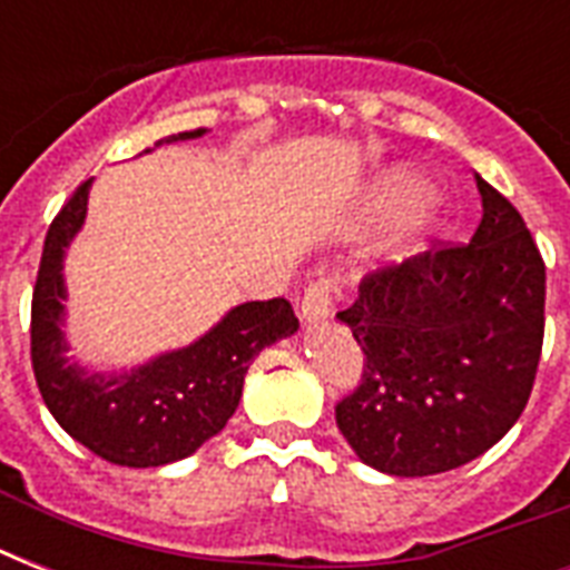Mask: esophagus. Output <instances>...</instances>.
<instances>
[{"label":"esophagus","instance_id":"1","mask_svg":"<svg viewBox=\"0 0 570 570\" xmlns=\"http://www.w3.org/2000/svg\"><path fill=\"white\" fill-rule=\"evenodd\" d=\"M340 293V275L337 272H320L313 277L311 284L304 286L302 295V320L304 322H316L325 320L331 313V304Z\"/></svg>","mask_w":570,"mask_h":570}]
</instances>
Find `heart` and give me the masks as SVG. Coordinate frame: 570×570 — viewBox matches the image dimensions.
Listing matches in <instances>:
<instances>
[{
	"mask_svg": "<svg viewBox=\"0 0 570 570\" xmlns=\"http://www.w3.org/2000/svg\"><path fill=\"white\" fill-rule=\"evenodd\" d=\"M411 191H414V180H411V177H393V180L381 189L379 204L384 206V209H387V206H396L402 204Z\"/></svg>",
	"mask_w": 570,
	"mask_h": 570,
	"instance_id": "heart-1",
	"label": "heart"
}]
</instances>
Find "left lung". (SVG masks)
<instances>
[{
    "mask_svg": "<svg viewBox=\"0 0 570 570\" xmlns=\"http://www.w3.org/2000/svg\"><path fill=\"white\" fill-rule=\"evenodd\" d=\"M482 224L470 242L361 281L340 313L364 373L337 402L357 459L393 476L468 464L503 438L530 402L544 343V259L521 213L476 177Z\"/></svg>",
    "mask_w": 570,
    "mask_h": 570,
    "instance_id": "1",
    "label": "left lung"
}]
</instances>
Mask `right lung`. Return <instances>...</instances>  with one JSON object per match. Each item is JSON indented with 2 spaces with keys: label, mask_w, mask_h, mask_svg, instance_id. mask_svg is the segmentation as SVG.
I'll return each instance as SVG.
<instances>
[{
  "label": "right lung",
  "mask_w": 570,
  "mask_h": 570,
  "mask_svg": "<svg viewBox=\"0 0 570 570\" xmlns=\"http://www.w3.org/2000/svg\"><path fill=\"white\" fill-rule=\"evenodd\" d=\"M200 132H177L163 141ZM88 186L91 180L70 195L47 230L31 293V370L49 414L70 438L120 468H159L186 459L222 432L239 405L254 355L295 334L298 320L286 298L248 302L189 348L156 357L136 373L85 375L70 366L61 334V259L85 222Z\"/></svg>",
  "instance_id": "obj_1"
}]
</instances>
